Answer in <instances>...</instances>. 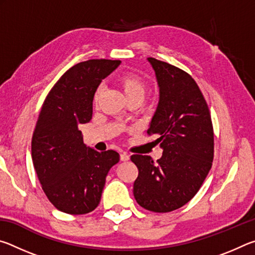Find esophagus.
Wrapping results in <instances>:
<instances>
[{
    "label": "esophagus",
    "mask_w": 255,
    "mask_h": 255,
    "mask_svg": "<svg viewBox=\"0 0 255 255\" xmlns=\"http://www.w3.org/2000/svg\"><path fill=\"white\" fill-rule=\"evenodd\" d=\"M120 159H122L123 162H126V161H128L129 159V154L128 153H122L120 154Z\"/></svg>",
    "instance_id": "34e87169"
}]
</instances>
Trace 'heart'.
<instances>
[{"label": "heart", "instance_id": "heart-1", "mask_svg": "<svg viewBox=\"0 0 255 255\" xmlns=\"http://www.w3.org/2000/svg\"><path fill=\"white\" fill-rule=\"evenodd\" d=\"M118 84L122 88L125 96L128 98V100L131 99H143L146 91V84L144 80L139 75L135 73H125L118 79ZM99 96V91L96 94L94 100L97 101Z\"/></svg>", "mask_w": 255, "mask_h": 255}]
</instances>
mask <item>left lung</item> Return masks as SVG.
Wrapping results in <instances>:
<instances>
[{"label": "left lung", "instance_id": "left-lung-1", "mask_svg": "<svg viewBox=\"0 0 255 255\" xmlns=\"http://www.w3.org/2000/svg\"><path fill=\"white\" fill-rule=\"evenodd\" d=\"M159 86L157 110L147 135L163 148L156 162L133 154L137 204L153 213L179 209L196 196L213 165L214 128L208 105L192 76L162 60L148 58Z\"/></svg>", "mask_w": 255, "mask_h": 255}]
</instances>
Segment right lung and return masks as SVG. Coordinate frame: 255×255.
<instances>
[{
	"mask_svg": "<svg viewBox=\"0 0 255 255\" xmlns=\"http://www.w3.org/2000/svg\"><path fill=\"white\" fill-rule=\"evenodd\" d=\"M120 60L89 59L60 76L42 105L31 140L34 170L55 208L71 215L91 213L100 204L116 150L97 152L83 143L81 124L92 119L93 98L101 81Z\"/></svg>",
	"mask_w": 255,
	"mask_h": 255,
	"instance_id": "obj_1",
	"label": "right lung"
}]
</instances>
